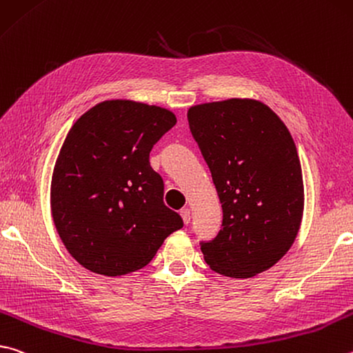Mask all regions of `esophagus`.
I'll return each instance as SVG.
<instances>
[{
  "mask_svg": "<svg viewBox=\"0 0 353 353\" xmlns=\"http://www.w3.org/2000/svg\"><path fill=\"white\" fill-rule=\"evenodd\" d=\"M181 216H182V221H183L185 225H188L190 221H191V211L188 208H183L181 211Z\"/></svg>",
  "mask_w": 353,
  "mask_h": 353,
  "instance_id": "1",
  "label": "esophagus"
}]
</instances>
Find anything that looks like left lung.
Listing matches in <instances>:
<instances>
[{"mask_svg":"<svg viewBox=\"0 0 353 353\" xmlns=\"http://www.w3.org/2000/svg\"><path fill=\"white\" fill-rule=\"evenodd\" d=\"M190 131L222 205L214 239L201 242L211 270L265 272L292 247L304 210L303 171L287 126L267 105L230 99L191 106Z\"/></svg>","mask_w":353,"mask_h":353,"instance_id":"8db88e82","label":"left lung"}]
</instances>
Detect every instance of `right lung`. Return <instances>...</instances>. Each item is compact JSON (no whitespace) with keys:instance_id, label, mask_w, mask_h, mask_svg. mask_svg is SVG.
<instances>
[{"instance_id":"right-lung-1","label":"right lung","mask_w":353,"mask_h":353,"mask_svg":"<svg viewBox=\"0 0 353 353\" xmlns=\"http://www.w3.org/2000/svg\"><path fill=\"white\" fill-rule=\"evenodd\" d=\"M165 108L106 100L75 121L57 159L50 208L70 256L88 270L121 276L148 265L183 227L163 203L150 152L176 125Z\"/></svg>"}]
</instances>
